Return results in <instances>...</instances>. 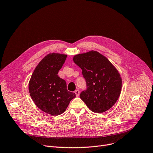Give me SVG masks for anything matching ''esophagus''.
<instances>
[{"mask_svg":"<svg viewBox=\"0 0 153 153\" xmlns=\"http://www.w3.org/2000/svg\"><path fill=\"white\" fill-rule=\"evenodd\" d=\"M75 93L76 97H79V90H75Z\"/></svg>","mask_w":153,"mask_h":153,"instance_id":"esophagus-1","label":"esophagus"}]
</instances>
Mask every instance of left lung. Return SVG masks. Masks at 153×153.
Listing matches in <instances>:
<instances>
[{"mask_svg": "<svg viewBox=\"0 0 153 153\" xmlns=\"http://www.w3.org/2000/svg\"><path fill=\"white\" fill-rule=\"evenodd\" d=\"M73 60L82 70L87 90L80 98L92 111L100 113L110 109L118 100L122 78L118 70L106 57L97 51L74 55Z\"/></svg>", "mask_w": 153, "mask_h": 153, "instance_id": "8db88e82", "label": "left lung"}]
</instances>
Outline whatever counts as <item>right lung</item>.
<instances>
[{"label": "right lung", "instance_id": "add662e5", "mask_svg": "<svg viewBox=\"0 0 153 153\" xmlns=\"http://www.w3.org/2000/svg\"><path fill=\"white\" fill-rule=\"evenodd\" d=\"M67 55L50 53L35 67L28 83L34 103L43 112L52 116L62 114L76 95L68 91L64 79L58 76Z\"/></svg>", "mask_w": 153, "mask_h": 153}]
</instances>
